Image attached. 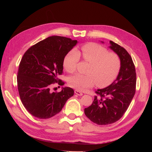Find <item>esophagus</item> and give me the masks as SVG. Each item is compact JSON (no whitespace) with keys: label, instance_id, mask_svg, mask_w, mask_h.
Masks as SVG:
<instances>
[{"label":"esophagus","instance_id":"esophagus-1","mask_svg":"<svg viewBox=\"0 0 152 152\" xmlns=\"http://www.w3.org/2000/svg\"><path fill=\"white\" fill-rule=\"evenodd\" d=\"M75 93L76 94H77V95H79V96H82V95H83V93H82L81 91H80L79 90H75Z\"/></svg>","mask_w":152,"mask_h":152}]
</instances>
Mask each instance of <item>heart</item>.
Returning <instances> with one entry per match:
<instances>
[{
  "label": "heart",
  "mask_w": 152,
  "mask_h": 152,
  "mask_svg": "<svg viewBox=\"0 0 152 152\" xmlns=\"http://www.w3.org/2000/svg\"><path fill=\"white\" fill-rule=\"evenodd\" d=\"M80 54L84 60L91 63L87 75L80 73L69 77L68 84L73 88L83 91L93 87H105L117 79L121 68V60L118 54L96 43H87L81 48V53L75 49L70 50L63 59V66L69 73L74 72L80 60Z\"/></svg>",
  "instance_id": "obj_1"
}]
</instances>
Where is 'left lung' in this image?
Returning <instances> with one entry per match:
<instances>
[{"label": "left lung", "instance_id": "obj_1", "mask_svg": "<svg viewBox=\"0 0 152 152\" xmlns=\"http://www.w3.org/2000/svg\"><path fill=\"white\" fill-rule=\"evenodd\" d=\"M103 43V42H102ZM109 47L120 57L121 68L116 80L103 89H98L93 103L84 109L86 117L98 125L118 121L126 112L136 92V73L130 54L121 45L110 41Z\"/></svg>", "mask_w": 152, "mask_h": 152}]
</instances>
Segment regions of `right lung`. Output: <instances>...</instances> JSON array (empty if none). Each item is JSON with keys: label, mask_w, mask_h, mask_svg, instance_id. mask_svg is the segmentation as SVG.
<instances>
[{"label": "right lung", "mask_w": 152, "mask_h": 152, "mask_svg": "<svg viewBox=\"0 0 152 152\" xmlns=\"http://www.w3.org/2000/svg\"><path fill=\"white\" fill-rule=\"evenodd\" d=\"M77 40L60 36H51L32 45L21 58L18 72V89L21 102L32 115L40 119L54 116L73 96L70 87L50 92L53 84L58 82L63 70V59L75 46Z\"/></svg>", "instance_id": "obj_1"}]
</instances>
